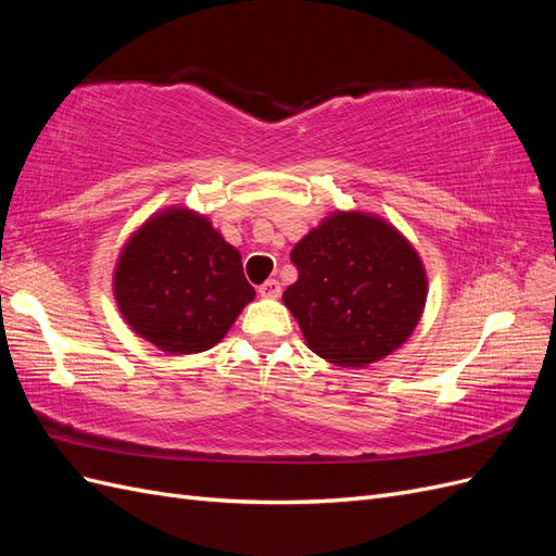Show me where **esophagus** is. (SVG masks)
I'll list each match as a JSON object with an SVG mask.
<instances>
[{"label":"esophagus","instance_id":"obj_1","mask_svg":"<svg viewBox=\"0 0 556 556\" xmlns=\"http://www.w3.org/2000/svg\"><path fill=\"white\" fill-rule=\"evenodd\" d=\"M260 296L278 299L280 296V282L278 280H266L264 285H260Z\"/></svg>","mask_w":556,"mask_h":556}]
</instances>
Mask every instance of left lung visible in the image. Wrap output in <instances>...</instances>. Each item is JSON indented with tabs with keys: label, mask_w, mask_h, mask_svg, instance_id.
Returning <instances> with one entry per match:
<instances>
[{
	"label": "left lung",
	"mask_w": 556,
	"mask_h": 556,
	"mask_svg": "<svg viewBox=\"0 0 556 556\" xmlns=\"http://www.w3.org/2000/svg\"><path fill=\"white\" fill-rule=\"evenodd\" d=\"M282 304L317 357L364 368L406 343L429 294L415 245L382 215L336 208L292 250Z\"/></svg>",
	"instance_id": "left-lung-1"
}]
</instances>
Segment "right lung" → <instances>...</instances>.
Returning <instances> with one entry per match:
<instances>
[{
    "instance_id": "1",
    "label": "right lung",
    "mask_w": 556,
    "mask_h": 556,
    "mask_svg": "<svg viewBox=\"0 0 556 556\" xmlns=\"http://www.w3.org/2000/svg\"><path fill=\"white\" fill-rule=\"evenodd\" d=\"M113 299L134 333L180 357L220 343L255 290L220 229L174 204L129 233L113 268Z\"/></svg>"
}]
</instances>
